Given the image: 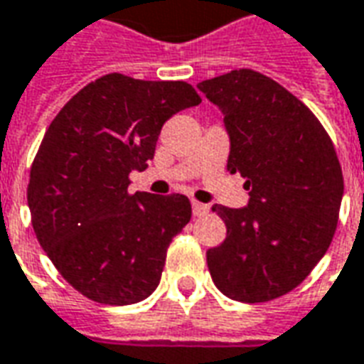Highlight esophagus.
<instances>
[{
    "instance_id": "1",
    "label": "esophagus",
    "mask_w": 364,
    "mask_h": 364,
    "mask_svg": "<svg viewBox=\"0 0 364 364\" xmlns=\"http://www.w3.org/2000/svg\"><path fill=\"white\" fill-rule=\"evenodd\" d=\"M192 211H194V215H205L210 208L205 205V203H200V202H192Z\"/></svg>"
}]
</instances>
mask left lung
I'll return each mask as SVG.
<instances>
[{"label": "left lung", "instance_id": "left-lung-1", "mask_svg": "<svg viewBox=\"0 0 364 364\" xmlns=\"http://www.w3.org/2000/svg\"><path fill=\"white\" fill-rule=\"evenodd\" d=\"M223 115L228 170L247 178L245 208L211 205L225 241L208 249L213 282L245 304L294 290L323 259L343 200L333 143L316 115L274 80L233 70L198 84Z\"/></svg>", "mask_w": 364, "mask_h": 364}]
</instances>
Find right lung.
<instances>
[{
    "label": "right lung",
    "mask_w": 364,
    "mask_h": 364,
    "mask_svg": "<svg viewBox=\"0 0 364 364\" xmlns=\"http://www.w3.org/2000/svg\"><path fill=\"white\" fill-rule=\"evenodd\" d=\"M200 102L186 82L107 74L46 129L27 188L33 229L56 270L90 300L127 306L156 290L192 205L182 194H129V174L153 161L162 125Z\"/></svg>",
    "instance_id": "1"
}]
</instances>
